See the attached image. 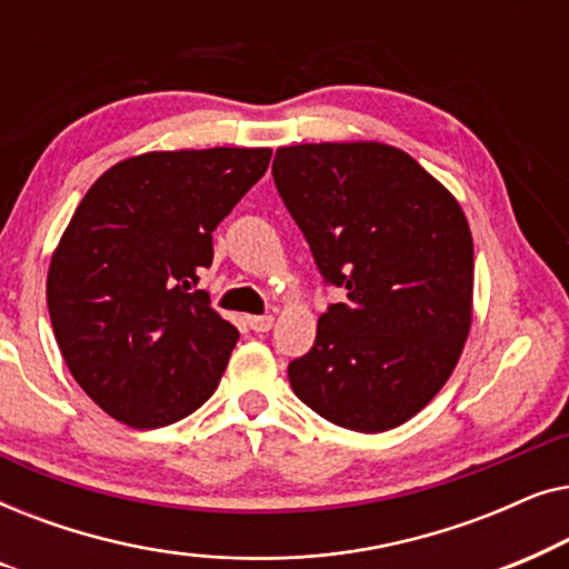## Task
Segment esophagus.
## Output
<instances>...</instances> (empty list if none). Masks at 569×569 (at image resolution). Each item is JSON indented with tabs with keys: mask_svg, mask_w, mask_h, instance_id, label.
I'll return each mask as SVG.
<instances>
[{
	"mask_svg": "<svg viewBox=\"0 0 569 569\" xmlns=\"http://www.w3.org/2000/svg\"><path fill=\"white\" fill-rule=\"evenodd\" d=\"M248 326H251L256 333H263V331H269L271 326H274V318H271V316H248Z\"/></svg>",
	"mask_w": 569,
	"mask_h": 569,
	"instance_id": "esophagus-1",
	"label": "esophagus"
}]
</instances>
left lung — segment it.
I'll list each match as a JSON object with an SVG mask.
<instances>
[{
    "label": "left lung",
    "mask_w": 569,
    "mask_h": 569,
    "mask_svg": "<svg viewBox=\"0 0 569 569\" xmlns=\"http://www.w3.org/2000/svg\"><path fill=\"white\" fill-rule=\"evenodd\" d=\"M323 282L345 290L287 365L298 399L355 432H386L446 386L471 326L473 240L458 201L378 142L282 147L271 166Z\"/></svg>",
    "instance_id": "8db88e82"
}]
</instances>
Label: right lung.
<instances>
[{"instance_id": "1", "label": "right lung", "mask_w": 569, "mask_h": 569, "mask_svg": "<svg viewBox=\"0 0 569 569\" xmlns=\"http://www.w3.org/2000/svg\"><path fill=\"white\" fill-rule=\"evenodd\" d=\"M271 150L147 152L106 170L59 240L46 300L82 391L137 430L173 425L220 383L238 329L197 290L212 232Z\"/></svg>"}]
</instances>
